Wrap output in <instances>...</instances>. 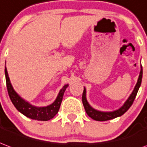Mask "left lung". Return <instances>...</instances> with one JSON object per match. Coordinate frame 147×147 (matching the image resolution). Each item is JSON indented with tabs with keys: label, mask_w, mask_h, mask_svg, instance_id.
Instances as JSON below:
<instances>
[{
	"label": "left lung",
	"mask_w": 147,
	"mask_h": 147,
	"mask_svg": "<svg viewBox=\"0 0 147 147\" xmlns=\"http://www.w3.org/2000/svg\"><path fill=\"white\" fill-rule=\"evenodd\" d=\"M142 79V67H141V71H140V73H139V76H138L137 84L135 85V87H134V90L132 91L131 95L129 96V98H127V101L124 102L123 105L119 109L114 111H109V112H104V111H97V110L94 109L93 107H91L90 104L88 103L87 98H86V89L84 88L83 96H82V101H83L84 109L86 111L88 116L91 117L92 119L96 120V121H107V120L113 119L115 118L123 115L124 113L127 111V110L131 107L132 103L134 102V98H135L136 95L138 93V89L141 86Z\"/></svg>",
	"instance_id": "left-lung-1"
}]
</instances>
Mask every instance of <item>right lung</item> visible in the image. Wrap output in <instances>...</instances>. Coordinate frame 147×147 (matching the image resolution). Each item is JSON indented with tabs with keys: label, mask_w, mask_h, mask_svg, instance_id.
Returning <instances> with one entry per match:
<instances>
[{
	"label": "right lung",
	"mask_w": 147,
	"mask_h": 147,
	"mask_svg": "<svg viewBox=\"0 0 147 147\" xmlns=\"http://www.w3.org/2000/svg\"><path fill=\"white\" fill-rule=\"evenodd\" d=\"M5 73L6 86H7L9 98L11 99L14 107L17 109V111H19L21 114H23L24 115H25L28 118H30L32 119L39 120V121H48V120L52 119V118L58 113L62 99H63L64 91L67 88L68 84H66L63 86V88L59 91L56 100L52 102V104L47 106V107H38L32 106L28 102L25 101L15 91L11 84L10 80H9L6 67L5 68Z\"/></svg>",
	"instance_id": "obj_1"
}]
</instances>
